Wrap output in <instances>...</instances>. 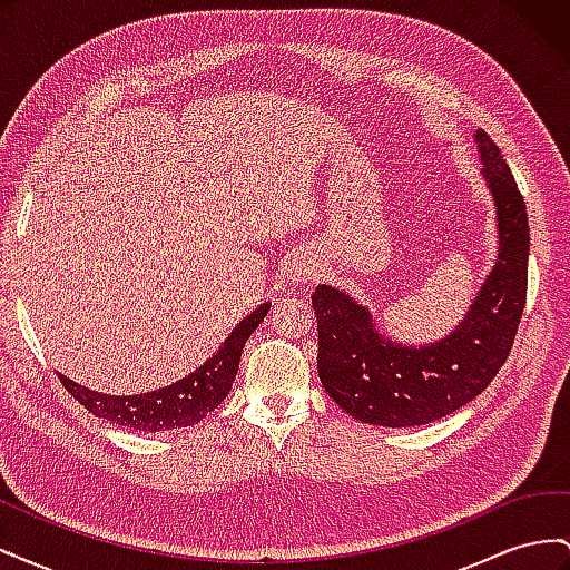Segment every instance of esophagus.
Here are the masks:
<instances>
[{
    "mask_svg": "<svg viewBox=\"0 0 570 570\" xmlns=\"http://www.w3.org/2000/svg\"><path fill=\"white\" fill-rule=\"evenodd\" d=\"M287 281L292 285H308L318 281L321 275V264L316 262V256L312 252H292L287 258H285V266H283Z\"/></svg>",
    "mask_w": 570,
    "mask_h": 570,
    "instance_id": "1",
    "label": "esophagus"
}]
</instances>
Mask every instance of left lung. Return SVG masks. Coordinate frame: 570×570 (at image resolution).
<instances>
[{"mask_svg": "<svg viewBox=\"0 0 570 570\" xmlns=\"http://www.w3.org/2000/svg\"><path fill=\"white\" fill-rule=\"evenodd\" d=\"M480 176L497 220V258L469 312L450 335L402 344L377 331L368 306L350 292L318 285V377L335 404L361 423L425 425L450 416L485 390L513 347L528 289L530 228L525 202L502 151L475 130Z\"/></svg>", "mask_w": 570, "mask_h": 570, "instance_id": "obj_1", "label": "left lung"}]
</instances>
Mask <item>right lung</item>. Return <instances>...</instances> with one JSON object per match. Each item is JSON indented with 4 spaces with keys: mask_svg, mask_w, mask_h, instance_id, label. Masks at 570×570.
Instances as JSON below:
<instances>
[{
    "mask_svg": "<svg viewBox=\"0 0 570 570\" xmlns=\"http://www.w3.org/2000/svg\"><path fill=\"white\" fill-rule=\"evenodd\" d=\"M271 304H258L249 316L235 325V331L223 340L218 352L204 361V364L180 381L170 383L145 394H101L82 387L66 375L59 373L63 387L76 400L95 413L97 419H105L116 425H126L140 433H164V430H178L195 425L206 413H212L223 400H226L233 381L239 368L245 342L256 331L268 314Z\"/></svg>",
    "mask_w": 570,
    "mask_h": 570,
    "instance_id": "obj_1",
    "label": "right lung"
}]
</instances>
